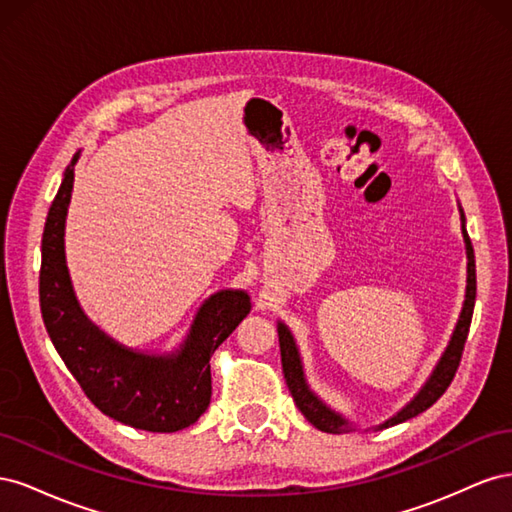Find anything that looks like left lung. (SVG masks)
I'll list each match as a JSON object with an SVG mask.
<instances>
[{
	"mask_svg": "<svg viewBox=\"0 0 512 512\" xmlns=\"http://www.w3.org/2000/svg\"><path fill=\"white\" fill-rule=\"evenodd\" d=\"M461 211V209H459ZM461 232H463V241H466V254H468V284H466V301H463L461 314L457 320V327L451 335V342H448L444 354L440 356V361L436 369L431 371L429 380L421 386V391L414 395L410 404H406L397 414L391 418H386L384 423L376 425L374 429H386L393 427L397 423H404L408 418L425 412L431 408L436 401L444 395L448 389V384L453 382L455 371L459 367L463 346H466L468 331H470V322H472V312H474V301H476V262H474V247L468 237L466 230V215L461 211ZM277 335H280V350H282V369H284V378L288 384V391L294 399V404L303 412V416L312 423L316 429L327 431V433H350L352 425L346 421V418L331 410L324 401L309 389V384L303 374V365H301V356L299 348L294 344V337L288 331L284 322H277Z\"/></svg>",
	"mask_w": 512,
	"mask_h": 512,
	"instance_id": "1",
	"label": "left lung"
}]
</instances>
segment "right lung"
I'll return each mask as SVG.
<instances>
[{
	"label": "right lung",
	"mask_w": 512,
	"mask_h": 512,
	"mask_svg": "<svg viewBox=\"0 0 512 512\" xmlns=\"http://www.w3.org/2000/svg\"><path fill=\"white\" fill-rule=\"evenodd\" d=\"M72 158L42 232L40 309L70 374L100 412L134 429L173 433L194 425L211 401V354L250 314L243 290H220L200 305L177 352L145 354L117 344L76 301L66 267L64 230L72 196Z\"/></svg>",
	"instance_id": "obj_1"
}]
</instances>
